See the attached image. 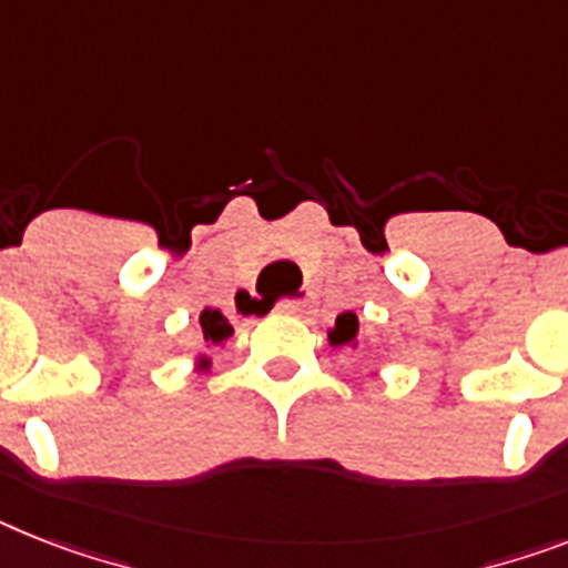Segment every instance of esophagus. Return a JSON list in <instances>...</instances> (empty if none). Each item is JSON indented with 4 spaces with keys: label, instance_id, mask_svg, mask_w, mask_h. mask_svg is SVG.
Masks as SVG:
<instances>
[{
    "label": "esophagus",
    "instance_id": "1",
    "mask_svg": "<svg viewBox=\"0 0 568 568\" xmlns=\"http://www.w3.org/2000/svg\"><path fill=\"white\" fill-rule=\"evenodd\" d=\"M307 298H311V293L302 295V298H287V302L278 304V311L281 313H298V311H302V304L307 302Z\"/></svg>",
    "mask_w": 568,
    "mask_h": 568
}]
</instances>
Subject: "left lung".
I'll list each match as a JSON object with an SVG mask.
<instances>
[{
	"instance_id": "1",
	"label": "left lung",
	"mask_w": 568,
	"mask_h": 568,
	"mask_svg": "<svg viewBox=\"0 0 568 568\" xmlns=\"http://www.w3.org/2000/svg\"><path fill=\"white\" fill-rule=\"evenodd\" d=\"M359 316L354 311H345L336 316V325L327 327V342L339 348V345H351V348H357L359 342Z\"/></svg>"
}]
</instances>
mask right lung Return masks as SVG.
I'll use <instances>...</instances> for the list:
<instances>
[{"label":"right lung","mask_w":568,"mask_h":568,"mask_svg":"<svg viewBox=\"0 0 568 568\" xmlns=\"http://www.w3.org/2000/svg\"><path fill=\"white\" fill-rule=\"evenodd\" d=\"M232 334H234V327L229 325V318L220 311L205 307V311L200 313V336H203L205 348H226V342ZM194 365H196V372H209L211 359L205 357V354H200V357L194 359Z\"/></svg>","instance_id":"right-lung-1"}]
</instances>
